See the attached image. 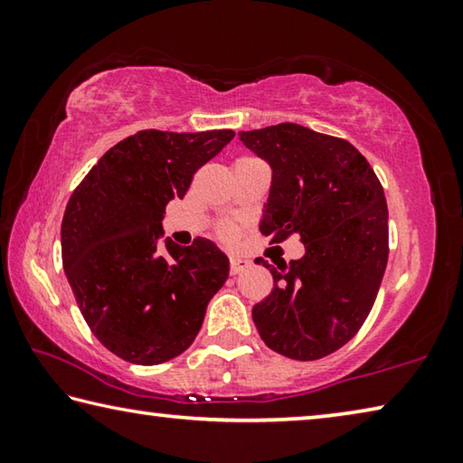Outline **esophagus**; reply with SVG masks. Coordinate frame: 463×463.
Wrapping results in <instances>:
<instances>
[{
    "instance_id": "1",
    "label": "esophagus",
    "mask_w": 463,
    "mask_h": 463,
    "mask_svg": "<svg viewBox=\"0 0 463 463\" xmlns=\"http://www.w3.org/2000/svg\"><path fill=\"white\" fill-rule=\"evenodd\" d=\"M250 268V261L245 260V257H231V273L232 276H237V273L245 271Z\"/></svg>"
}]
</instances>
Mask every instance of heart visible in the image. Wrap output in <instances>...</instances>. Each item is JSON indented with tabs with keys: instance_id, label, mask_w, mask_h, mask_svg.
<instances>
[{
	"instance_id": "obj_1",
	"label": "heart",
	"mask_w": 463,
	"mask_h": 463,
	"mask_svg": "<svg viewBox=\"0 0 463 463\" xmlns=\"http://www.w3.org/2000/svg\"><path fill=\"white\" fill-rule=\"evenodd\" d=\"M221 237L226 239V241H231V239L237 237V229H234V226H224V229L221 231Z\"/></svg>"
}]
</instances>
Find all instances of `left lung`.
Wrapping results in <instances>:
<instances>
[{
	"label": "left lung",
	"mask_w": 463,
	"mask_h": 463,
	"mask_svg": "<svg viewBox=\"0 0 463 463\" xmlns=\"http://www.w3.org/2000/svg\"><path fill=\"white\" fill-rule=\"evenodd\" d=\"M271 167L260 231L298 234L307 253L273 268L271 294L253 307L263 343L312 362L335 354L365 323L388 263V206L370 163L347 140L300 124L239 132Z\"/></svg>",
	"instance_id": "1"
}]
</instances>
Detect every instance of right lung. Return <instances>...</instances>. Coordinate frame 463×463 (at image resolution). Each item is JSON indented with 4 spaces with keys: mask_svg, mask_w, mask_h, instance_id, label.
I'll list each match as a JSON object with an SVG mask.
<instances>
[{
    "mask_svg": "<svg viewBox=\"0 0 463 463\" xmlns=\"http://www.w3.org/2000/svg\"><path fill=\"white\" fill-rule=\"evenodd\" d=\"M232 137L140 130L109 148L69 198L62 268L91 333L124 362L156 365L184 354L229 278V257L213 241L163 245L161 221Z\"/></svg>",
    "mask_w": 463,
    "mask_h": 463,
    "instance_id": "add662e5",
    "label": "right lung"
}]
</instances>
